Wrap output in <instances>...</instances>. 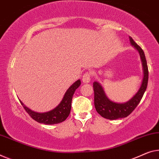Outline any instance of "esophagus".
Instances as JSON below:
<instances>
[{"mask_svg":"<svg viewBox=\"0 0 159 159\" xmlns=\"http://www.w3.org/2000/svg\"><path fill=\"white\" fill-rule=\"evenodd\" d=\"M91 77H92V74L91 72H87L85 73V74L83 75L82 77V82L84 83H88L90 82L91 80Z\"/></svg>","mask_w":159,"mask_h":159,"instance_id":"obj_1","label":"esophagus"}]
</instances>
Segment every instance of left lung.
<instances>
[{"label":"left lung","instance_id":"1","mask_svg":"<svg viewBox=\"0 0 159 159\" xmlns=\"http://www.w3.org/2000/svg\"><path fill=\"white\" fill-rule=\"evenodd\" d=\"M131 44L139 51L142 62L143 77L141 87L136 94L125 103H115L109 100L102 88V85L97 82H94L93 88L94 93V107L97 111L105 119H114L124 118L132 112L142 99L143 94L147 88L148 80V70L143 50L136 44L131 37H129Z\"/></svg>","mask_w":159,"mask_h":159}]
</instances>
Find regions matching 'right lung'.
I'll use <instances>...</instances> for the list:
<instances>
[{"mask_svg":"<svg viewBox=\"0 0 159 159\" xmlns=\"http://www.w3.org/2000/svg\"><path fill=\"white\" fill-rule=\"evenodd\" d=\"M81 84V81L78 80L69 87L67 90L60 103L58 104L52 110L44 113H38L32 111L28 107H25L21 101L20 103L23 105L27 113L30 116L32 119L41 124H55L64 121L70 113L72 105V99L73 94L80 85Z\"/></svg>","mask_w":159,"mask_h":159,"instance_id":"1","label":"right lung"}]
</instances>
